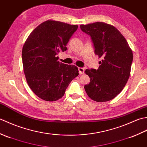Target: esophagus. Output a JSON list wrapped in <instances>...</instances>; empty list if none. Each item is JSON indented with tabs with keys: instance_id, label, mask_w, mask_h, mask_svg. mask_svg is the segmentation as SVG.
Segmentation results:
<instances>
[{
	"instance_id": "34e87169",
	"label": "esophagus",
	"mask_w": 147,
	"mask_h": 147,
	"mask_svg": "<svg viewBox=\"0 0 147 147\" xmlns=\"http://www.w3.org/2000/svg\"><path fill=\"white\" fill-rule=\"evenodd\" d=\"M78 71H79L80 74H82L85 73V69L83 67H78Z\"/></svg>"
}]
</instances>
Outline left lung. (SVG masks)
Returning <instances> with one entry per match:
<instances>
[{
	"instance_id": "1",
	"label": "left lung",
	"mask_w": 147,
	"mask_h": 147,
	"mask_svg": "<svg viewBox=\"0 0 147 147\" xmlns=\"http://www.w3.org/2000/svg\"><path fill=\"white\" fill-rule=\"evenodd\" d=\"M91 36L94 52L101 58L98 69H87L90 82L85 85L87 95L98 102L109 101L120 93L129 79L133 55L125 38L116 28L104 22L81 24Z\"/></svg>"
}]
</instances>
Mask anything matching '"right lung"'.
I'll use <instances>...</instances> for the list:
<instances>
[{"instance_id":"1","label":"right lung","mask_w":147,"mask_h":147,"mask_svg":"<svg viewBox=\"0 0 147 147\" xmlns=\"http://www.w3.org/2000/svg\"><path fill=\"white\" fill-rule=\"evenodd\" d=\"M78 27L47 20L34 29L24 43L22 60L26 82L43 100L53 102L62 98L71 81L78 76L76 65L62 63L56 56L66 51L67 43Z\"/></svg>"}]
</instances>
